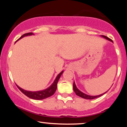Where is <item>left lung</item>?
Returning <instances> with one entry per match:
<instances>
[{
    "mask_svg": "<svg viewBox=\"0 0 127 127\" xmlns=\"http://www.w3.org/2000/svg\"><path fill=\"white\" fill-rule=\"evenodd\" d=\"M101 37H104V38H105L106 39H107V40H109V41L113 42V41H112V40H111L110 39H109V37H106V36H103V35H101ZM73 90L74 91H75V93H76V94L77 95L79 96V97H82V98H85V99H88V100H92V99H95L96 98H98V97H101V95H103V94H106V93H107V91L105 92L104 93H103V94H100V95H87V94H85V93H82V91H80L79 89L77 88L76 86V84H75V82H73Z\"/></svg>",
    "mask_w": 127,
    "mask_h": 127,
    "instance_id": "obj_1",
    "label": "left lung"
}]
</instances>
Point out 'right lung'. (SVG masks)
<instances>
[{"label": "right lung", "mask_w": 127, "mask_h": 127, "mask_svg": "<svg viewBox=\"0 0 127 127\" xmlns=\"http://www.w3.org/2000/svg\"><path fill=\"white\" fill-rule=\"evenodd\" d=\"M31 35H34V34H33V33H26V34H24L23 36H21V37H20L17 40H20V39L23 38V37H25V36H31ZM63 72L64 71L63 70L62 72H61L59 75H57V76L56 77V78H55V79L54 80V82L52 83L50 87H49L48 88L45 89V90H41V91H27V90H23V88H20V87L17 85H17V87H18V88L23 93V94H25L26 96H27V97H29V98L34 99V100H43V99L46 98H48V97H51V96L52 95L54 94L55 91H56L57 90V83L59 82V79L60 78L61 75H62Z\"/></svg>", "instance_id": "obj_1"}]
</instances>
